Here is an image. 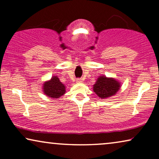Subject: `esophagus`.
Returning <instances> with one entry per match:
<instances>
[{"label": "esophagus", "instance_id": "1", "mask_svg": "<svg viewBox=\"0 0 159 159\" xmlns=\"http://www.w3.org/2000/svg\"><path fill=\"white\" fill-rule=\"evenodd\" d=\"M82 82H83V80H82V79L77 80V83H82Z\"/></svg>", "mask_w": 159, "mask_h": 159}]
</instances>
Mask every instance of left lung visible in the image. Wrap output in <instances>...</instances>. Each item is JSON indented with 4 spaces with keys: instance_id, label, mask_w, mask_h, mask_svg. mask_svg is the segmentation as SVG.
Instances as JSON below:
<instances>
[{
    "instance_id": "8db88e82",
    "label": "left lung",
    "mask_w": 159,
    "mask_h": 159,
    "mask_svg": "<svg viewBox=\"0 0 159 159\" xmlns=\"http://www.w3.org/2000/svg\"><path fill=\"white\" fill-rule=\"evenodd\" d=\"M121 88V82L113 77L99 76L93 84V91L101 99H106L116 95Z\"/></svg>"
}]
</instances>
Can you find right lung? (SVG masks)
<instances>
[{"label": "right lung", "instance_id": "obj_1", "mask_svg": "<svg viewBox=\"0 0 159 159\" xmlns=\"http://www.w3.org/2000/svg\"><path fill=\"white\" fill-rule=\"evenodd\" d=\"M43 92L47 97L58 99L66 93V86L60 81L57 76H53L51 80L43 82Z\"/></svg>", "mask_w": 159, "mask_h": 159}]
</instances>
